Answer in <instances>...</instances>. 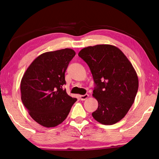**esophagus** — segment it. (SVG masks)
I'll use <instances>...</instances> for the list:
<instances>
[{"label":"esophagus","mask_w":159,"mask_h":159,"mask_svg":"<svg viewBox=\"0 0 159 159\" xmlns=\"http://www.w3.org/2000/svg\"><path fill=\"white\" fill-rule=\"evenodd\" d=\"M89 95L88 94H85V95H80V100H86L89 98Z\"/></svg>","instance_id":"obj_1"}]
</instances>
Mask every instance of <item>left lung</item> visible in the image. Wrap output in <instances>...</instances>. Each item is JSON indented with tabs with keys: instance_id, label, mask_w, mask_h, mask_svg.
Listing matches in <instances>:
<instances>
[{
	"instance_id": "1",
	"label": "left lung",
	"mask_w": 159,
	"mask_h": 159,
	"mask_svg": "<svg viewBox=\"0 0 159 159\" xmlns=\"http://www.w3.org/2000/svg\"><path fill=\"white\" fill-rule=\"evenodd\" d=\"M88 64L95 87L98 107L92 116L102 125L116 123L132 106L139 89V78L132 64L118 48L108 44L82 49L78 53Z\"/></svg>"
}]
</instances>
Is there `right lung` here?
I'll return each mask as SVG.
<instances>
[{"instance_id":"add662e5","label":"right lung","mask_w":159,"mask_h":159,"mask_svg":"<svg viewBox=\"0 0 159 159\" xmlns=\"http://www.w3.org/2000/svg\"><path fill=\"white\" fill-rule=\"evenodd\" d=\"M75 52L70 48L38 56L20 82L21 100L30 116L45 127H54L67 118L77 99L67 94L65 72Z\"/></svg>"}]
</instances>
